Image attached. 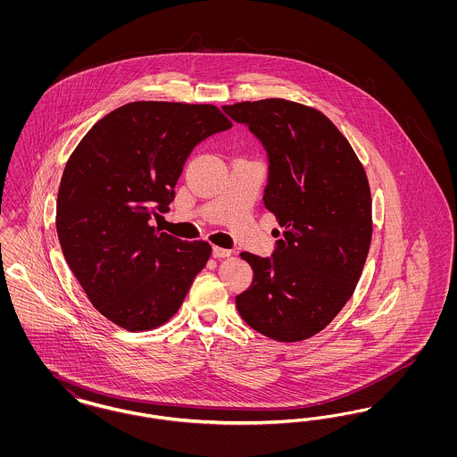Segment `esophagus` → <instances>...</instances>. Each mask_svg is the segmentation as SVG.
Here are the masks:
<instances>
[{"instance_id":"esophagus-1","label":"esophagus","mask_w":457,"mask_h":457,"mask_svg":"<svg viewBox=\"0 0 457 457\" xmlns=\"http://www.w3.org/2000/svg\"><path fill=\"white\" fill-rule=\"evenodd\" d=\"M229 255H231V250L219 248V246L212 248V257H214V259H226V257H229Z\"/></svg>"}]
</instances>
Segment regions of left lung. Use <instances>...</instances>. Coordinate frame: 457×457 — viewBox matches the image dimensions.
<instances>
[{"mask_svg": "<svg viewBox=\"0 0 457 457\" xmlns=\"http://www.w3.org/2000/svg\"><path fill=\"white\" fill-rule=\"evenodd\" d=\"M222 109L267 151L263 205L283 229L272 257L241 253L253 281L237 308L270 339L303 341L332 322L361 276L371 241L367 173L346 137L317 109L286 99Z\"/></svg>", "mask_w": 457, "mask_h": 457, "instance_id": "obj_1", "label": "left lung"}]
</instances>
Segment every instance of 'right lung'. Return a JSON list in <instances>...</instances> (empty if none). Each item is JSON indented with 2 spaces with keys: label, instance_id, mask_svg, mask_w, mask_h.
<instances>
[{
  "label": "right lung",
  "instance_id": "right-lung-1",
  "mask_svg": "<svg viewBox=\"0 0 457 457\" xmlns=\"http://www.w3.org/2000/svg\"><path fill=\"white\" fill-rule=\"evenodd\" d=\"M231 121L212 104L137 101L99 120L70 155L56 200L66 263L90 303L127 330L168 322L211 257L207 241L151 226L196 144Z\"/></svg>",
  "mask_w": 457,
  "mask_h": 457
}]
</instances>
